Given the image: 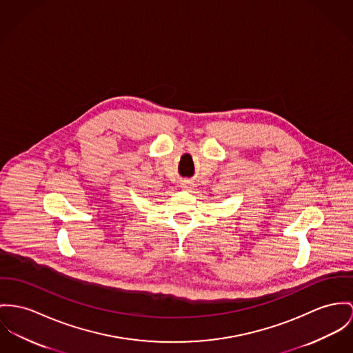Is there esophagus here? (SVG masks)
Returning a JSON list of instances; mask_svg holds the SVG:
<instances>
[{"label":"esophagus","mask_w":353,"mask_h":353,"mask_svg":"<svg viewBox=\"0 0 353 353\" xmlns=\"http://www.w3.org/2000/svg\"><path fill=\"white\" fill-rule=\"evenodd\" d=\"M181 188L185 190H192V183H190V180H184V181H181Z\"/></svg>","instance_id":"1"}]
</instances>
